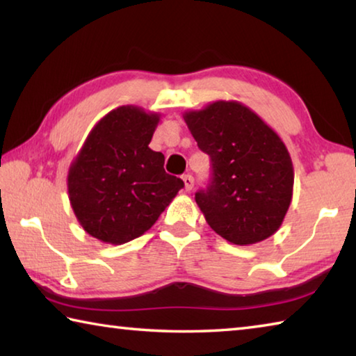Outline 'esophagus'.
Here are the masks:
<instances>
[{
	"instance_id": "esophagus-1",
	"label": "esophagus",
	"mask_w": 356,
	"mask_h": 356,
	"mask_svg": "<svg viewBox=\"0 0 356 356\" xmlns=\"http://www.w3.org/2000/svg\"><path fill=\"white\" fill-rule=\"evenodd\" d=\"M184 184H185V190L190 191L193 188V185H195V179H193L191 174H185V176L182 177Z\"/></svg>"
}]
</instances>
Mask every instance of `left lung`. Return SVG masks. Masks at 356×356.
<instances>
[{
  "mask_svg": "<svg viewBox=\"0 0 356 356\" xmlns=\"http://www.w3.org/2000/svg\"><path fill=\"white\" fill-rule=\"evenodd\" d=\"M184 119L212 174L195 200L213 231L252 245L278 231L292 201L293 166L284 143L250 108L218 100Z\"/></svg>",
  "mask_w": 356,
  "mask_h": 356,
  "instance_id": "obj_1",
  "label": "left lung"
}]
</instances>
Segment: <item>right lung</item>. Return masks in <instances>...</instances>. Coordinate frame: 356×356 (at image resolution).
I'll return each instance as SVG.
<instances>
[{"label":"right lung","instance_id":"add662e5","mask_svg":"<svg viewBox=\"0 0 356 356\" xmlns=\"http://www.w3.org/2000/svg\"><path fill=\"white\" fill-rule=\"evenodd\" d=\"M160 116L119 106L88 135L67 176L69 200L89 236L122 245L143 236L170 206L184 180L168 174L149 147Z\"/></svg>","mask_w":356,"mask_h":356}]
</instances>
